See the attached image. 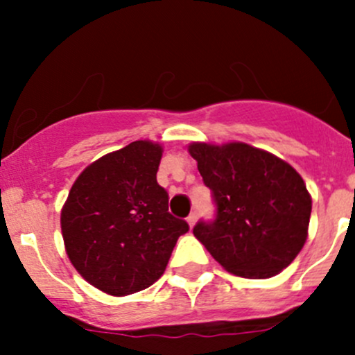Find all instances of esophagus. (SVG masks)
Segmentation results:
<instances>
[{
	"label": "esophagus",
	"instance_id": "obj_1",
	"mask_svg": "<svg viewBox=\"0 0 355 355\" xmlns=\"http://www.w3.org/2000/svg\"><path fill=\"white\" fill-rule=\"evenodd\" d=\"M196 221H198V214H196V213H191V214H189V216H187V223H189V227H194V225H196Z\"/></svg>",
	"mask_w": 355,
	"mask_h": 355
}]
</instances>
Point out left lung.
Returning <instances> with one entry per match:
<instances>
[{"label": "left lung", "mask_w": 355, "mask_h": 355, "mask_svg": "<svg viewBox=\"0 0 355 355\" xmlns=\"http://www.w3.org/2000/svg\"><path fill=\"white\" fill-rule=\"evenodd\" d=\"M204 184L213 191L216 220L198 223L196 239L227 271L271 278L307 241L311 199L287 161L245 142H191Z\"/></svg>", "instance_id": "left-lung-1"}]
</instances>
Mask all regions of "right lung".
Returning <instances> with one entry per match:
<instances>
[{
  "mask_svg": "<svg viewBox=\"0 0 355 355\" xmlns=\"http://www.w3.org/2000/svg\"><path fill=\"white\" fill-rule=\"evenodd\" d=\"M163 146L135 141L89 164L62 207L67 256L85 282L114 297L151 287L166 270L184 220L168 213L156 173Z\"/></svg>",
  "mask_w": 355,
  "mask_h": 355,
  "instance_id": "obj_1",
  "label": "right lung"
}]
</instances>
